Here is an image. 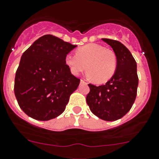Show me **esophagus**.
<instances>
[{"mask_svg": "<svg viewBox=\"0 0 159 159\" xmlns=\"http://www.w3.org/2000/svg\"><path fill=\"white\" fill-rule=\"evenodd\" d=\"M81 84H87V83H86V81H84V80L81 79Z\"/></svg>", "mask_w": 159, "mask_h": 159, "instance_id": "obj_1", "label": "esophagus"}]
</instances>
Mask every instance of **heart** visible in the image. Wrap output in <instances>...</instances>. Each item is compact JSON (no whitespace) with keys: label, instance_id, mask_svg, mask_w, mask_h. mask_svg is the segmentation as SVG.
I'll use <instances>...</instances> for the list:
<instances>
[{"label":"heart","instance_id":"heart-1","mask_svg":"<svg viewBox=\"0 0 159 159\" xmlns=\"http://www.w3.org/2000/svg\"><path fill=\"white\" fill-rule=\"evenodd\" d=\"M65 63L75 75L86 69L89 76L95 83H105L110 80L117 66L115 53L97 43H89L80 47L76 54H67Z\"/></svg>","mask_w":159,"mask_h":159}]
</instances>
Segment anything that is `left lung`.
Listing matches in <instances>:
<instances>
[{"label":"left lung","mask_w":159,"mask_h":159,"mask_svg":"<svg viewBox=\"0 0 159 159\" xmlns=\"http://www.w3.org/2000/svg\"><path fill=\"white\" fill-rule=\"evenodd\" d=\"M113 50L116 70L105 84H89L90 92L86 102L92 113L106 121H115L130 111L137 96L138 76L137 63L130 50L120 42L102 39Z\"/></svg>","instance_id":"1"}]
</instances>
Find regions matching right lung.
Instances as JSON below:
<instances>
[{
  "mask_svg": "<svg viewBox=\"0 0 159 159\" xmlns=\"http://www.w3.org/2000/svg\"><path fill=\"white\" fill-rule=\"evenodd\" d=\"M76 47L54 35H45L23 53L14 91L20 108L29 116L47 121L65 110L80 83L65 63L67 53Z\"/></svg>",
  "mask_w": 159,
  "mask_h": 159,
  "instance_id": "right-lung-1",
  "label": "right lung"
}]
</instances>
